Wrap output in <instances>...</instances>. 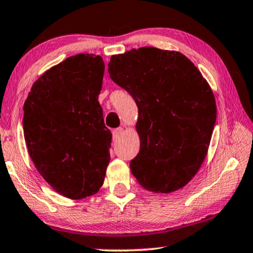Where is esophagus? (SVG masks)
<instances>
[{
	"label": "esophagus",
	"mask_w": 253,
	"mask_h": 253,
	"mask_svg": "<svg viewBox=\"0 0 253 253\" xmlns=\"http://www.w3.org/2000/svg\"><path fill=\"white\" fill-rule=\"evenodd\" d=\"M122 132H123L122 127H116V129H114L112 131V133H113V139L116 140L118 138H120V135L122 134Z\"/></svg>",
	"instance_id": "1"
}]
</instances>
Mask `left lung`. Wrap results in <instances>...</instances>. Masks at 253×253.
Wrapping results in <instances>:
<instances>
[{
	"label": "left lung",
	"mask_w": 253,
	"mask_h": 253,
	"mask_svg": "<svg viewBox=\"0 0 253 253\" xmlns=\"http://www.w3.org/2000/svg\"><path fill=\"white\" fill-rule=\"evenodd\" d=\"M108 73L138 106L140 150L131 173L149 191L181 189L203 164L216 123L208 83L183 54L156 47L113 55Z\"/></svg>",
	"instance_id": "8db88e82"
}]
</instances>
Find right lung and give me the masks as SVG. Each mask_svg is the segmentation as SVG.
<instances>
[{
    "mask_svg": "<svg viewBox=\"0 0 253 253\" xmlns=\"http://www.w3.org/2000/svg\"><path fill=\"white\" fill-rule=\"evenodd\" d=\"M105 64L94 54L70 56L33 84L23 105L29 156L44 180L70 199H84L104 183L111 131L98 102Z\"/></svg>",
    "mask_w": 253,
    "mask_h": 253,
    "instance_id": "1",
    "label": "right lung"
}]
</instances>
